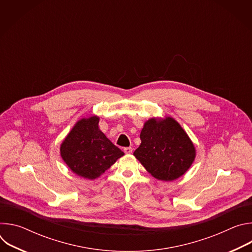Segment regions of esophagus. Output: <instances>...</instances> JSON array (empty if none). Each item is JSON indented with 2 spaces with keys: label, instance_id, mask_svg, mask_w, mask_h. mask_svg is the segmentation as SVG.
<instances>
[{
  "label": "esophagus",
  "instance_id": "1",
  "mask_svg": "<svg viewBox=\"0 0 252 252\" xmlns=\"http://www.w3.org/2000/svg\"><path fill=\"white\" fill-rule=\"evenodd\" d=\"M124 152H125L126 155H130V154L132 153V149H131L130 147H129V148L127 147V148H125V149H124Z\"/></svg>",
  "mask_w": 252,
  "mask_h": 252
}]
</instances>
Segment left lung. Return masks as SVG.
<instances>
[{
    "instance_id": "1",
    "label": "left lung",
    "mask_w": 252,
    "mask_h": 252,
    "mask_svg": "<svg viewBox=\"0 0 252 252\" xmlns=\"http://www.w3.org/2000/svg\"><path fill=\"white\" fill-rule=\"evenodd\" d=\"M139 137L141 142L133 156L158 181H175L195 159L193 142L171 117L150 119L143 124Z\"/></svg>"
}]
</instances>
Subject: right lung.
I'll return each instance as SVG.
<instances>
[{
  "label": "right lung",
  "instance_id": "1",
  "mask_svg": "<svg viewBox=\"0 0 252 252\" xmlns=\"http://www.w3.org/2000/svg\"><path fill=\"white\" fill-rule=\"evenodd\" d=\"M99 118L92 116L78 121L60 147L63 160L77 175L99 177L125 154L98 127Z\"/></svg>",
  "mask_w": 252,
  "mask_h": 252
}]
</instances>
